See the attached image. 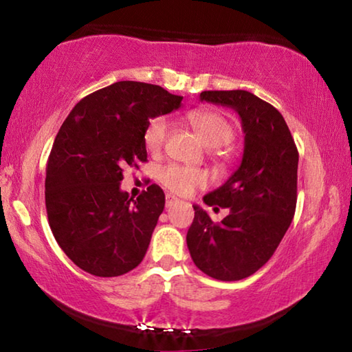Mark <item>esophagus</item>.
Returning a JSON list of instances; mask_svg holds the SVG:
<instances>
[{
	"mask_svg": "<svg viewBox=\"0 0 352 352\" xmlns=\"http://www.w3.org/2000/svg\"><path fill=\"white\" fill-rule=\"evenodd\" d=\"M175 204H178V199H175L174 195H166V208H172Z\"/></svg>",
	"mask_w": 352,
	"mask_h": 352,
	"instance_id": "esophagus-1",
	"label": "esophagus"
}]
</instances>
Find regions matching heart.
Masks as SVG:
<instances>
[{"label":"heart","instance_id":"obj_1","mask_svg":"<svg viewBox=\"0 0 352 352\" xmlns=\"http://www.w3.org/2000/svg\"><path fill=\"white\" fill-rule=\"evenodd\" d=\"M188 121L195 129L200 140L208 147H216V155H222V147L234 136V126L231 119L219 110H194L188 113ZM168 121L163 116H157L148 121L142 135L144 146L151 153H158L168 136ZM158 182L177 195H190L208 184V174L199 168L183 164H168L158 172Z\"/></svg>","mask_w":352,"mask_h":352}]
</instances>
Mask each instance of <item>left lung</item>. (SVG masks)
Masks as SVG:
<instances>
[{
	"label": "left lung",
	"mask_w": 352,
	"mask_h": 352,
	"mask_svg": "<svg viewBox=\"0 0 352 352\" xmlns=\"http://www.w3.org/2000/svg\"><path fill=\"white\" fill-rule=\"evenodd\" d=\"M200 100L234 109L242 119V163L223 186L204 197L228 208L222 222L194 206L186 242L194 264L219 281H239L276 252L296 208L298 148L275 107L245 90L201 91Z\"/></svg>",
	"instance_id": "8db88e82"
}]
</instances>
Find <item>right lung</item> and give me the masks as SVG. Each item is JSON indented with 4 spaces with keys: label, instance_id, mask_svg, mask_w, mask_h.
Listing matches in <instances>:
<instances>
[{
    "label": "right lung",
    "instance_id": "1",
    "mask_svg": "<svg viewBox=\"0 0 352 352\" xmlns=\"http://www.w3.org/2000/svg\"><path fill=\"white\" fill-rule=\"evenodd\" d=\"M182 96L122 80L83 98L65 119L46 166L45 201L65 254L94 276H121L141 264L164 192L157 184L133 200L119 184L126 168L147 162L144 130L177 110Z\"/></svg>",
    "mask_w": 352,
    "mask_h": 352
}]
</instances>
